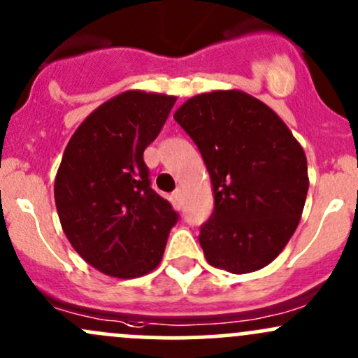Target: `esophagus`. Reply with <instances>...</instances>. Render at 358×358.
I'll use <instances>...</instances> for the list:
<instances>
[{"label": "esophagus", "mask_w": 358, "mask_h": 358, "mask_svg": "<svg viewBox=\"0 0 358 358\" xmlns=\"http://www.w3.org/2000/svg\"><path fill=\"white\" fill-rule=\"evenodd\" d=\"M172 198H174L176 199V201H180V199H182V191H180V189H176L174 191V193H172Z\"/></svg>", "instance_id": "34e87169"}]
</instances>
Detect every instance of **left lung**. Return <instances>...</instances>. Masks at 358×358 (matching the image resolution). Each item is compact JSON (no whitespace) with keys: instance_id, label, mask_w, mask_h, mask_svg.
Listing matches in <instances>:
<instances>
[{"instance_id":"1","label":"left lung","mask_w":358,"mask_h":358,"mask_svg":"<svg viewBox=\"0 0 358 358\" xmlns=\"http://www.w3.org/2000/svg\"><path fill=\"white\" fill-rule=\"evenodd\" d=\"M174 119L198 147L213 186V213L198 237L206 261L234 275L270 264L306 205L301 143L275 110L241 90L194 95Z\"/></svg>"}]
</instances>
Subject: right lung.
I'll use <instances>...</instances> for the list:
<instances>
[{
	"label": "right lung",
	"mask_w": 358,
	"mask_h": 358,
	"mask_svg": "<svg viewBox=\"0 0 358 358\" xmlns=\"http://www.w3.org/2000/svg\"><path fill=\"white\" fill-rule=\"evenodd\" d=\"M176 97L128 90L103 102L73 133L55 180L61 227L88 264L114 278L155 270L179 215L150 187L145 148Z\"/></svg>",
	"instance_id": "obj_1"
}]
</instances>
